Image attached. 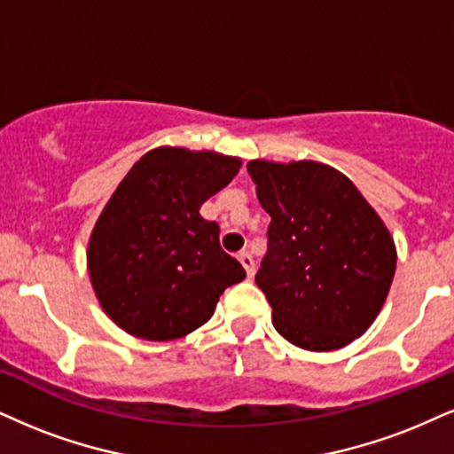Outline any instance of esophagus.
I'll return each mask as SVG.
<instances>
[{
    "label": "esophagus",
    "instance_id": "obj_1",
    "mask_svg": "<svg viewBox=\"0 0 454 454\" xmlns=\"http://www.w3.org/2000/svg\"><path fill=\"white\" fill-rule=\"evenodd\" d=\"M238 259H239V262H242L244 265V270H246V273H248V278H253L254 276V259H253V254L250 253H246V250H242V253L238 254Z\"/></svg>",
    "mask_w": 454,
    "mask_h": 454
}]
</instances>
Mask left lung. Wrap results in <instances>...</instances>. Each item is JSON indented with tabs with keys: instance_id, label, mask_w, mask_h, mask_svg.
Here are the masks:
<instances>
[{
	"instance_id": "8db88e82",
	"label": "left lung",
	"mask_w": 454,
	"mask_h": 454,
	"mask_svg": "<svg viewBox=\"0 0 454 454\" xmlns=\"http://www.w3.org/2000/svg\"><path fill=\"white\" fill-rule=\"evenodd\" d=\"M248 175L271 216L254 282L270 301L273 326L309 351L362 337L395 273L387 227L349 178L320 161L253 160Z\"/></svg>"
}]
</instances>
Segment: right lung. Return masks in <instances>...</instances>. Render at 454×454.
I'll return each instance as SVG.
<instances>
[{"instance_id":"1","label":"right lung","mask_w":454,"mask_h":454,"mask_svg":"<svg viewBox=\"0 0 454 454\" xmlns=\"http://www.w3.org/2000/svg\"><path fill=\"white\" fill-rule=\"evenodd\" d=\"M242 161L215 151L160 147L117 184L88 244L98 303L117 326L147 340L193 333L244 267L218 242L201 204L238 175Z\"/></svg>"}]
</instances>
